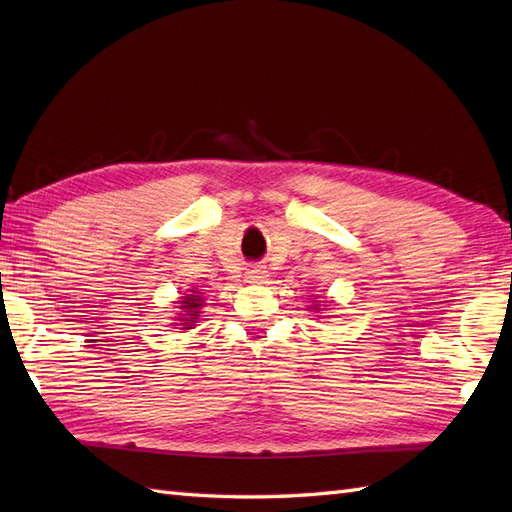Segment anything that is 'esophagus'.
Returning a JSON list of instances; mask_svg holds the SVG:
<instances>
[{"mask_svg": "<svg viewBox=\"0 0 512 512\" xmlns=\"http://www.w3.org/2000/svg\"><path fill=\"white\" fill-rule=\"evenodd\" d=\"M266 277H268V272L264 268H251V270H246V274H244L246 283H264Z\"/></svg>", "mask_w": 512, "mask_h": 512, "instance_id": "obj_1", "label": "esophagus"}]
</instances>
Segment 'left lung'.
<instances>
[{"mask_svg": "<svg viewBox=\"0 0 512 512\" xmlns=\"http://www.w3.org/2000/svg\"><path fill=\"white\" fill-rule=\"evenodd\" d=\"M316 309H318V307H316Z\"/></svg>", "mask_w": 512, "mask_h": 512, "instance_id": "obj_1", "label": "left lung"}]
</instances>
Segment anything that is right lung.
Segmentation results:
<instances>
[{"label":"right lung","instance_id":"right-lung-1","mask_svg":"<svg viewBox=\"0 0 512 512\" xmlns=\"http://www.w3.org/2000/svg\"><path fill=\"white\" fill-rule=\"evenodd\" d=\"M201 292H194L192 290V294H188V296H183L181 300H179V309L183 311V313H179V322H175V324H181V329H192L194 326V322L199 320V309L203 307V298L199 296Z\"/></svg>","mask_w":512,"mask_h":512}]
</instances>
